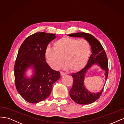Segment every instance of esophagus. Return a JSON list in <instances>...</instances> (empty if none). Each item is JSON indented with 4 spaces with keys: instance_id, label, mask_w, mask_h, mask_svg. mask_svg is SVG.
<instances>
[{
    "instance_id": "1",
    "label": "esophagus",
    "mask_w": 124,
    "mask_h": 124,
    "mask_svg": "<svg viewBox=\"0 0 124 124\" xmlns=\"http://www.w3.org/2000/svg\"><path fill=\"white\" fill-rule=\"evenodd\" d=\"M60 74H61V76H64V75H66V74L65 73H64V72H63V71H61Z\"/></svg>"
}]
</instances>
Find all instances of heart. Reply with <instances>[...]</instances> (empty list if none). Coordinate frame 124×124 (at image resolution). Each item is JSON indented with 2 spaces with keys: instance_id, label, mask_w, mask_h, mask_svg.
I'll use <instances>...</instances> for the list:
<instances>
[{
  "instance_id": "heart-1",
  "label": "heart",
  "mask_w": 124,
  "mask_h": 124,
  "mask_svg": "<svg viewBox=\"0 0 124 124\" xmlns=\"http://www.w3.org/2000/svg\"><path fill=\"white\" fill-rule=\"evenodd\" d=\"M90 53L89 44L85 39L65 37L54 43V49H47L45 55L48 63L54 70L61 66L64 58V69L77 71L85 66Z\"/></svg>"
}]
</instances>
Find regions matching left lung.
<instances>
[{
  "mask_svg": "<svg viewBox=\"0 0 124 124\" xmlns=\"http://www.w3.org/2000/svg\"><path fill=\"white\" fill-rule=\"evenodd\" d=\"M71 37L84 38L89 42L91 47L92 54L86 66L80 71L71 74L73 78V85L70 91V95L73 101L80 105H89L98 99L103 92L104 85L101 90L97 93H93L87 90L85 85V79L87 70L94 64L98 65L105 70L106 81L108 76V62L106 52L101 43L93 35L85 32H77L69 34Z\"/></svg>",
  "mask_w": 124,
  "mask_h": 124,
  "instance_id": "left-lung-1",
  "label": "left lung"
}]
</instances>
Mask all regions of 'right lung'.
I'll use <instances>...</instances> for the list:
<instances>
[{
  "instance_id": "add662e5",
  "label": "right lung",
  "mask_w": 124,
  "mask_h": 124,
  "mask_svg": "<svg viewBox=\"0 0 124 124\" xmlns=\"http://www.w3.org/2000/svg\"><path fill=\"white\" fill-rule=\"evenodd\" d=\"M56 36L54 34L37 32L25 39L20 47L14 65L16 88L25 101L32 103L48 97L53 84L60 78L58 71L52 70L45 58L47 45ZM29 68L33 74L28 78L25 72Z\"/></svg>"
}]
</instances>
